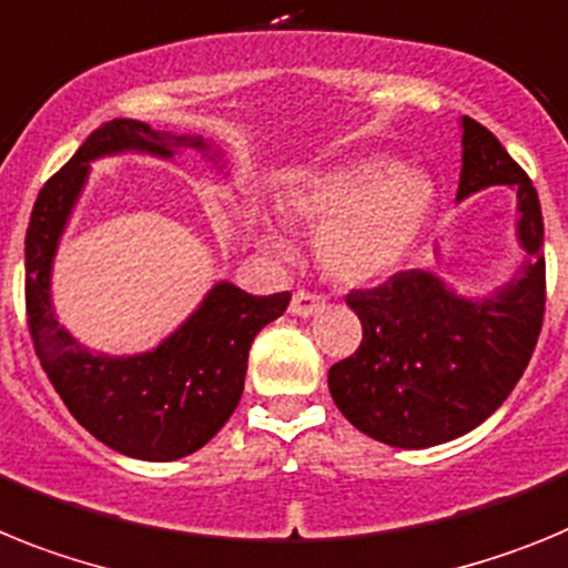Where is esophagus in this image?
<instances>
[{"instance_id":"esophagus-1","label":"esophagus","mask_w":568,"mask_h":568,"mask_svg":"<svg viewBox=\"0 0 568 568\" xmlns=\"http://www.w3.org/2000/svg\"><path fill=\"white\" fill-rule=\"evenodd\" d=\"M325 308V297L314 294V291H297L291 297V314L294 317H312V314H320Z\"/></svg>"}]
</instances>
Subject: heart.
I'll list each match as a JSON object with an SVG mask.
<instances>
[{
	"label": "heart",
	"mask_w": 568,
	"mask_h": 568,
	"mask_svg": "<svg viewBox=\"0 0 568 568\" xmlns=\"http://www.w3.org/2000/svg\"><path fill=\"white\" fill-rule=\"evenodd\" d=\"M434 200L426 171L392 156H363L305 176L288 191L285 209L317 231L314 254L328 277L368 285L403 268L432 220ZM265 245L285 251L274 229H265Z\"/></svg>",
	"instance_id": "1"
}]
</instances>
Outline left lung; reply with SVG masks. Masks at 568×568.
Listing matches in <instances>:
<instances>
[{
    "label": "left lung",
    "instance_id": "8db88e82",
    "mask_svg": "<svg viewBox=\"0 0 568 568\" xmlns=\"http://www.w3.org/2000/svg\"><path fill=\"white\" fill-rule=\"evenodd\" d=\"M460 128L457 202L489 185L515 189L526 260L491 297H460L420 268L345 297L363 323V343L328 368V392L345 420L386 446H440L480 426L517 386L544 328V214L535 185L489 128L471 116Z\"/></svg>",
    "mask_w": 568,
    "mask_h": 568
}]
</instances>
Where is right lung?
I'll return each instance as SVG.
<instances>
[{
    "label": "right lung",
    "instance_id": "add662e5",
    "mask_svg": "<svg viewBox=\"0 0 568 568\" xmlns=\"http://www.w3.org/2000/svg\"><path fill=\"white\" fill-rule=\"evenodd\" d=\"M180 148L220 160L202 136L165 134L136 120L105 122L39 191L24 236V308L48 379L97 440L154 463L194 455L229 423L243 397L251 343L291 303L288 291L254 297L223 280L154 352L131 357L88 352L59 325L51 305L53 256L91 162L125 151L171 160Z\"/></svg>",
    "mask_w": 568,
    "mask_h": 568
}]
</instances>
